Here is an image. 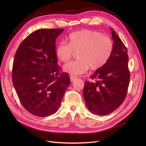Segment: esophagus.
Listing matches in <instances>:
<instances>
[{"instance_id": "esophagus-1", "label": "esophagus", "mask_w": 146, "mask_h": 146, "mask_svg": "<svg viewBox=\"0 0 146 146\" xmlns=\"http://www.w3.org/2000/svg\"><path fill=\"white\" fill-rule=\"evenodd\" d=\"M70 81H71V82H74L75 80H76V79L77 78V77L74 76H71L70 77Z\"/></svg>"}]
</instances>
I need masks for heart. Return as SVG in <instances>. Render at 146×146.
Wrapping results in <instances>:
<instances>
[{
	"label": "heart",
	"mask_w": 146,
	"mask_h": 146,
	"mask_svg": "<svg viewBox=\"0 0 146 146\" xmlns=\"http://www.w3.org/2000/svg\"><path fill=\"white\" fill-rule=\"evenodd\" d=\"M113 50V43L108 36L91 30H82L70 33L68 43L60 42L56 48L58 58L67 62L74 52H78V59L66 63L63 66L65 72L78 75L89 69L97 70L107 62Z\"/></svg>",
	"instance_id": "obj_1"
}]
</instances>
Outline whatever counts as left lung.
<instances>
[{"instance_id": "1", "label": "left lung", "mask_w": 146, "mask_h": 146, "mask_svg": "<svg viewBox=\"0 0 146 146\" xmlns=\"http://www.w3.org/2000/svg\"><path fill=\"white\" fill-rule=\"evenodd\" d=\"M111 33V55L90 77L96 79V82L86 81L83 91L88 110L100 116L107 115L120 107L127 96L130 77L127 48L113 29Z\"/></svg>"}]
</instances>
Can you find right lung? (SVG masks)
Returning a JSON list of instances; mask_svg holds the SVG:
<instances>
[{
	"label": "right lung",
	"mask_w": 146,
	"mask_h": 146,
	"mask_svg": "<svg viewBox=\"0 0 146 146\" xmlns=\"http://www.w3.org/2000/svg\"><path fill=\"white\" fill-rule=\"evenodd\" d=\"M63 29H39L17 48L13 61L12 81L21 104L30 113L46 117L57 111L70 80L60 73L56 38Z\"/></svg>",
	"instance_id": "right-lung-1"
}]
</instances>
